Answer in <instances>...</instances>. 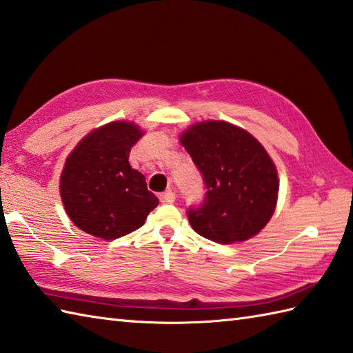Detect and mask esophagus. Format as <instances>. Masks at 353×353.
<instances>
[{"label": "esophagus", "mask_w": 353, "mask_h": 353, "mask_svg": "<svg viewBox=\"0 0 353 353\" xmlns=\"http://www.w3.org/2000/svg\"><path fill=\"white\" fill-rule=\"evenodd\" d=\"M175 201V192L174 190H166L160 193V203L161 204H172Z\"/></svg>", "instance_id": "1"}]
</instances>
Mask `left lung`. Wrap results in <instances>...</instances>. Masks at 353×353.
<instances>
[{
	"label": "left lung",
	"mask_w": 353,
	"mask_h": 353,
	"mask_svg": "<svg viewBox=\"0 0 353 353\" xmlns=\"http://www.w3.org/2000/svg\"><path fill=\"white\" fill-rule=\"evenodd\" d=\"M203 175V203L187 208L192 228L208 241H247L268 224L277 204L274 163L253 135L227 121L207 120L181 135Z\"/></svg>",
	"instance_id": "1"
}]
</instances>
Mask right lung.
Listing matches in <instances>:
<instances>
[{
  "label": "right lung",
  "instance_id": "right-lung-1",
  "mask_svg": "<svg viewBox=\"0 0 353 353\" xmlns=\"http://www.w3.org/2000/svg\"><path fill=\"white\" fill-rule=\"evenodd\" d=\"M143 132L112 121L85 137L65 161L61 198L68 218L82 232L114 241L135 232L158 205L146 178L131 168V148Z\"/></svg>",
  "mask_w": 353,
  "mask_h": 353
}]
</instances>
